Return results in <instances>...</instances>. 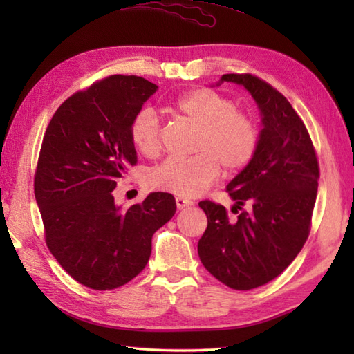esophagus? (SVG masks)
<instances>
[{"mask_svg":"<svg viewBox=\"0 0 354 354\" xmlns=\"http://www.w3.org/2000/svg\"><path fill=\"white\" fill-rule=\"evenodd\" d=\"M192 204H193V202L189 201V199L176 198V207H178V209H183V208H185V207H190Z\"/></svg>","mask_w":354,"mask_h":354,"instance_id":"34e87169","label":"esophagus"}]
</instances>
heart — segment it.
I'll return each mask as SVG.
<instances>
[{
    "label": "heart",
    "instance_id": "1",
    "mask_svg": "<svg viewBox=\"0 0 354 354\" xmlns=\"http://www.w3.org/2000/svg\"><path fill=\"white\" fill-rule=\"evenodd\" d=\"M175 108L199 132L194 142L198 153L187 158L171 156L149 173L153 190L178 196H196L216 183L222 165L239 171L252 161L259 146L257 126L234 100L212 88H199L179 97ZM129 138L140 153L153 158L162 146L161 123L152 108H141L131 120Z\"/></svg>",
    "mask_w": 354,
    "mask_h": 354
}]
</instances>
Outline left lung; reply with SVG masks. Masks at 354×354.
Instances as JSON below:
<instances>
[{
    "mask_svg": "<svg viewBox=\"0 0 354 354\" xmlns=\"http://www.w3.org/2000/svg\"><path fill=\"white\" fill-rule=\"evenodd\" d=\"M251 93L263 129L252 161L228 184L239 213L228 219L223 205L201 201L208 219L198 254L209 274L236 290L269 283L301 251L310 232L319 164L306 124L288 99L252 74H223Z\"/></svg>",
    "mask_w": 354,
    "mask_h": 354,
    "instance_id": "8db88e82",
    "label": "left lung"
}]
</instances>
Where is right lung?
Instances as JSON below:
<instances>
[{
  "instance_id": "1",
  "label": "right lung",
  "mask_w": 354,
  "mask_h": 354,
  "mask_svg": "<svg viewBox=\"0 0 354 354\" xmlns=\"http://www.w3.org/2000/svg\"><path fill=\"white\" fill-rule=\"evenodd\" d=\"M156 88L138 76L102 79L68 97L45 131L35 173L45 243L86 288L111 290L137 277L152 252L153 232L176 212L170 193H150L127 209L112 194L137 164L131 120Z\"/></svg>"
}]
</instances>
